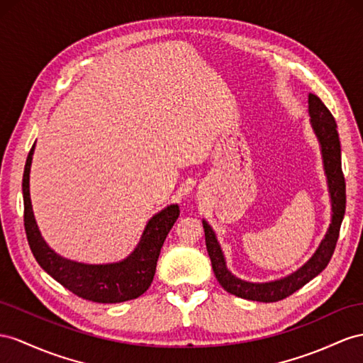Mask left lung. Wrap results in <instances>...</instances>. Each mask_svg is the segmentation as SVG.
Returning a JSON list of instances; mask_svg holds the SVG:
<instances>
[{
  "mask_svg": "<svg viewBox=\"0 0 363 363\" xmlns=\"http://www.w3.org/2000/svg\"><path fill=\"white\" fill-rule=\"evenodd\" d=\"M308 104L311 125L315 135H318L322 147L325 173H327L328 178V189L333 203V219L330 228L327 231V235H325V239L320 242L318 252L314 253L310 261L306 262L301 270H297L296 273L285 279H281V281L268 284H250L245 281H240V279L235 277L227 270L224 255L220 252V247L218 244L215 233H213L211 227L206 220L202 222L203 233H206L207 252L211 259V267L218 282L225 291L238 297H242V299L257 302H277L285 299V297L291 296L305 284H308L313 277L322 273L325 270V267L330 262V259L334 253V248H336L340 224L343 215H345L347 206L345 178H343L342 172L337 124L327 106H325L318 96L313 95V93H310L308 96Z\"/></svg>",
  "mask_w": 363,
  "mask_h": 363,
  "instance_id": "obj_1",
  "label": "left lung"
}]
</instances>
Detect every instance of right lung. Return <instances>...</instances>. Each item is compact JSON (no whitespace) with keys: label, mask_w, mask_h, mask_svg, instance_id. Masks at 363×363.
<instances>
[{"label":"right lung","mask_w":363,"mask_h":363,"mask_svg":"<svg viewBox=\"0 0 363 363\" xmlns=\"http://www.w3.org/2000/svg\"><path fill=\"white\" fill-rule=\"evenodd\" d=\"M33 147L27 155L23 174V198H24V228L36 262L48 272L55 281H58L69 291L86 301L98 303H118L136 299L144 294L153 282L156 262L160 257L164 240L179 218V207L170 206L157 213L148 222L141 242L125 261L108 265H86L72 262L58 256L44 242L36 225L30 193L29 172L32 164Z\"/></svg>","instance_id":"add662e5"}]
</instances>
